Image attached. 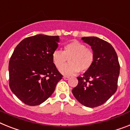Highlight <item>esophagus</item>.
Here are the masks:
<instances>
[{"label": "esophagus", "mask_w": 130, "mask_h": 130, "mask_svg": "<svg viewBox=\"0 0 130 130\" xmlns=\"http://www.w3.org/2000/svg\"><path fill=\"white\" fill-rule=\"evenodd\" d=\"M63 78H64V80H68V79H69L70 77H68V76H64L63 77Z\"/></svg>", "instance_id": "1"}]
</instances>
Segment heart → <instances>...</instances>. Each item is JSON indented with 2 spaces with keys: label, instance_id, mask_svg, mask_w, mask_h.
Instances as JSON below:
<instances>
[{
  "label": "heart",
  "instance_id": "1",
  "mask_svg": "<svg viewBox=\"0 0 130 130\" xmlns=\"http://www.w3.org/2000/svg\"><path fill=\"white\" fill-rule=\"evenodd\" d=\"M69 59V64L63 67ZM52 60L54 66L60 69V72L64 75L70 76L78 72H84L90 68L94 60L93 50L86 48L84 44L76 40L66 44L63 48V51H54Z\"/></svg>",
  "mask_w": 130,
  "mask_h": 130
}]
</instances>
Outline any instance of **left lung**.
Wrapping results in <instances>:
<instances>
[{"mask_svg":"<svg viewBox=\"0 0 130 130\" xmlns=\"http://www.w3.org/2000/svg\"><path fill=\"white\" fill-rule=\"evenodd\" d=\"M94 54L92 66L83 74L77 77L78 84L72 94L80 104L95 108L104 104L117 90L120 74V64L113 46L98 37H83Z\"/></svg>","mask_w":130,"mask_h":130,"instance_id":"left-lung-1","label":"left lung"}]
</instances>
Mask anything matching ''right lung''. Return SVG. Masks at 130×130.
<instances>
[{
	"label": "right lung",
	"mask_w": 130,
	"mask_h": 130,
	"mask_svg": "<svg viewBox=\"0 0 130 130\" xmlns=\"http://www.w3.org/2000/svg\"><path fill=\"white\" fill-rule=\"evenodd\" d=\"M58 42V36L37 34L15 48L9 61V86L25 104L37 106L46 101L62 78L52 60Z\"/></svg>",
	"instance_id": "obj_1"
}]
</instances>
